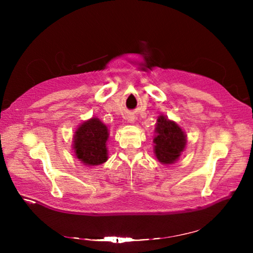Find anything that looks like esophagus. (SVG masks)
<instances>
[{"instance_id":"1","label":"esophagus","mask_w":253,"mask_h":253,"mask_svg":"<svg viewBox=\"0 0 253 253\" xmlns=\"http://www.w3.org/2000/svg\"><path fill=\"white\" fill-rule=\"evenodd\" d=\"M130 121H132V119H130Z\"/></svg>"}]
</instances>
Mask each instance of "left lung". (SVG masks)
<instances>
[{
    "mask_svg": "<svg viewBox=\"0 0 253 253\" xmlns=\"http://www.w3.org/2000/svg\"><path fill=\"white\" fill-rule=\"evenodd\" d=\"M155 154L158 161L163 164H170L177 160L185 147V135L184 131L174 122L160 116L156 125Z\"/></svg>",
    "mask_w": 253,
    "mask_h": 253,
    "instance_id": "obj_1",
    "label": "left lung"
}]
</instances>
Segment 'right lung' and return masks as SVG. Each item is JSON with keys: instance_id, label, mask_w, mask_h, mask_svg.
<instances>
[{"instance_id": "right-lung-1", "label": "right lung", "mask_w": 253, "mask_h": 253, "mask_svg": "<svg viewBox=\"0 0 253 253\" xmlns=\"http://www.w3.org/2000/svg\"><path fill=\"white\" fill-rule=\"evenodd\" d=\"M108 129L98 118L84 122L75 135V153L85 165H99L107 161Z\"/></svg>"}]
</instances>
